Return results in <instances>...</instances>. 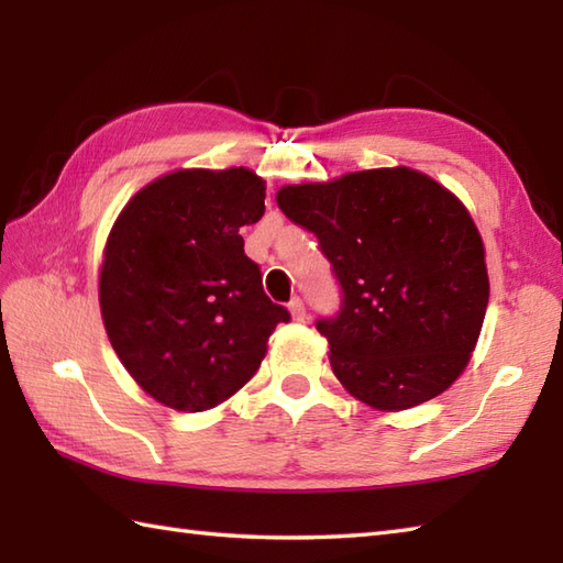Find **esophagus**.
Here are the masks:
<instances>
[{
	"label": "esophagus",
	"mask_w": 563,
	"mask_h": 563,
	"mask_svg": "<svg viewBox=\"0 0 563 563\" xmlns=\"http://www.w3.org/2000/svg\"><path fill=\"white\" fill-rule=\"evenodd\" d=\"M288 309H290V314H292V319H295V321H302V319H305V314H307V307H305V300H302V297H292L290 305H288Z\"/></svg>",
	"instance_id": "34e87169"
}]
</instances>
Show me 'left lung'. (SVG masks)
I'll use <instances>...</instances> for the list:
<instances>
[{
  "label": "left lung",
  "mask_w": 563,
  "mask_h": 563,
  "mask_svg": "<svg viewBox=\"0 0 563 563\" xmlns=\"http://www.w3.org/2000/svg\"><path fill=\"white\" fill-rule=\"evenodd\" d=\"M275 200L317 236L341 288L339 312L317 319L341 385L382 411L445 391L488 305L484 244L462 202L406 166L285 186Z\"/></svg>",
  "instance_id": "left-lung-1"
}]
</instances>
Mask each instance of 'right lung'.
Listing matches in <instances>:
<instances>
[{"label":"right lung","instance_id":"right-lung-1","mask_svg":"<svg viewBox=\"0 0 563 563\" xmlns=\"http://www.w3.org/2000/svg\"><path fill=\"white\" fill-rule=\"evenodd\" d=\"M249 169L174 172L128 202L106 244L99 300L113 351L176 411H206L256 375L290 312L263 292L244 224L266 210Z\"/></svg>","mask_w":563,"mask_h":563}]
</instances>
